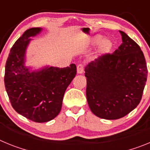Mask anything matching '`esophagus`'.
Listing matches in <instances>:
<instances>
[{
    "label": "esophagus",
    "mask_w": 150,
    "mask_h": 150,
    "mask_svg": "<svg viewBox=\"0 0 150 150\" xmlns=\"http://www.w3.org/2000/svg\"><path fill=\"white\" fill-rule=\"evenodd\" d=\"M83 71H84V66L82 64H79L77 65V73L79 74H81L83 73Z\"/></svg>",
    "instance_id": "1"
}]
</instances>
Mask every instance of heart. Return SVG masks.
Returning a JSON list of instances; mask_svg holds the SVG:
<instances>
[{"label": "heart", "instance_id": "b5f03b06", "mask_svg": "<svg viewBox=\"0 0 150 150\" xmlns=\"http://www.w3.org/2000/svg\"><path fill=\"white\" fill-rule=\"evenodd\" d=\"M91 43L92 45H98L100 43L98 50V53L99 55H107L112 49V41L108 39H104L101 35H95L92 38Z\"/></svg>", "mask_w": 150, "mask_h": 150}]
</instances>
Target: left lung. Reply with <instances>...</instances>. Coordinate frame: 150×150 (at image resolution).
<instances>
[{
	"label": "left lung",
	"instance_id": "obj_1",
	"mask_svg": "<svg viewBox=\"0 0 150 150\" xmlns=\"http://www.w3.org/2000/svg\"><path fill=\"white\" fill-rule=\"evenodd\" d=\"M120 33L122 43L113 53L100 56L85 67L88 104L95 116L104 120H118L135 109L147 79L140 46Z\"/></svg>",
	"mask_w": 150,
	"mask_h": 150
}]
</instances>
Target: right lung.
<instances>
[{
    "label": "right lung",
    "mask_w": 150,
    "mask_h": 150,
    "mask_svg": "<svg viewBox=\"0 0 150 150\" xmlns=\"http://www.w3.org/2000/svg\"><path fill=\"white\" fill-rule=\"evenodd\" d=\"M42 30L32 28L25 31L10 50L5 66V88L12 107L36 122H46L59 115L64 92L76 74L74 64L63 68L46 66L38 71L26 67L30 38Z\"/></svg>",
    "instance_id": "1"
}]
</instances>
